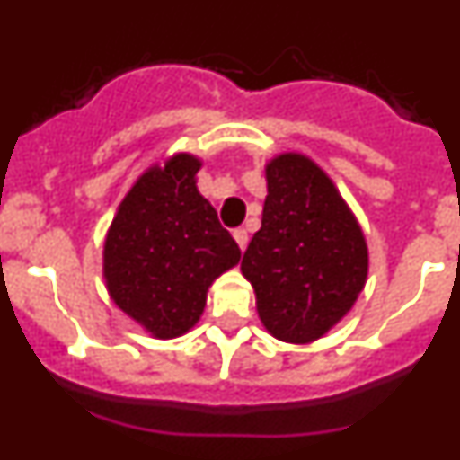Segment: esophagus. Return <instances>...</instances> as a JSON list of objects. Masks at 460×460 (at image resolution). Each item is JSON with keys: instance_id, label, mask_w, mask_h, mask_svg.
Listing matches in <instances>:
<instances>
[{"instance_id": "34e87169", "label": "esophagus", "mask_w": 460, "mask_h": 460, "mask_svg": "<svg viewBox=\"0 0 460 460\" xmlns=\"http://www.w3.org/2000/svg\"><path fill=\"white\" fill-rule=\"evenodd\" d=\"M233 237H234V242L239 243V249H246V243H249V233H246V230H243V227H237V230H234L233 233Z\"/></svg>"}]
</instances>
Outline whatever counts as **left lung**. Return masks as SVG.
<instances>
[{"label":"left lung","instance_id":"8db88e82","mask_svg":"<svg viewBox=\"0 0 460 460\" xmlns=\"http://www.w3.org/2000/svg\"><path fill=\"white\" fill-rule=\"evenodd\" d=\"M262 227L251 239L242 274L255 290L271 336L311 343L357 302L368 274L359 223L327 174L302 154L267 164Z\"/></svg>","mask_w":460,"mask_h":460}]
</instances>
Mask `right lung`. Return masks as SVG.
Instances as JSON below:
<instances>
[{"mask_svg": "<svg viewBox=\"0 0 460 460\" xmlns=\"http://www.w3.org/2000/svg\"><path fill=\"white\" fill-rule=\"evenodd\" d=\"M200 161L177 154L133 184L110 226L103 276L112 302L156 339L186 334L217 276L242 258L195 186Z\"/></svg>", "mask_w": 460, "mask_h": 460, "instance_id": "add662e5", "label": "right lung"}]
</instances>
